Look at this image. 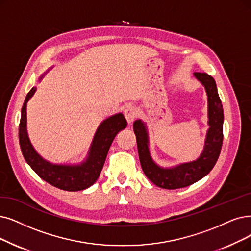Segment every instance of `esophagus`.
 <instances>
[{
    "label": "esophagus",
    "instance_id": "esophagus-1",
    "mask_svg": "<svg viewBox=\"0 0 251 251\" xmlns=\"http://www.w3.org/2000/svg\"><path fill=\"white\" fill-rule=\"evenodd\" d=\"M124 113H125V116H126V122H127L128 126H132L133 123H134L135 118H136V116H137L136 110H135L133 107H129V106H128V107H126V108L125 109Z\"/></svg>",
    "mask_w": 251,
    "mask_h": 251
}]
</instances>
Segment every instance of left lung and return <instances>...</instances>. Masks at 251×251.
Wrapping results in <instances>:
<instances>
[{
    "label": "left lung",
    "mask_w": 251,
    "mask_h": 251,
    "mask_svg": "<svg viewBox=\"0 0 251 251\" xmlns=\"http://www.w3.org/2000/svg\"><path fill=\"white\" fill-rule=\"evenodd\" d=\"M205 87L208 101V126L204 149L193 162L164 168L150 155L148 128L141 119L134 123L140 163L146 177L156 186L166 189L186 187L205 177L216 164L224 140V109L213 77L206 73H194Z\"/></svg>",
    "instance_id": "obj_1"
}]
</instances>
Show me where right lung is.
Segmentation results:
<instances>
[{
	"label": "right lung",
	"mask_w": 251,
	"mask_h": 251,
	"mask_svg": "<svg viewBox=\"0 0 251 251\" xmlns=\"http://www.w3.org/2000/svg\"><path fill=\"white\" fill-rule=\"evenodd\" d=\"M49 71V70H48ZM46 71V73L48 72ZM40 76L39 82L45 76ZM37 91L34 86L25 97L22 108L19 123V145L25 162L44 181L67 192H78L92 186L100 176L110 145L115 136L126 127V120L123 113H116L100 124L89 147L86 158L80 164H53L40 155L28 138L26 128V104Z\"/></svg>",
	"instance_id": "obj_1"
}]
</instances>
